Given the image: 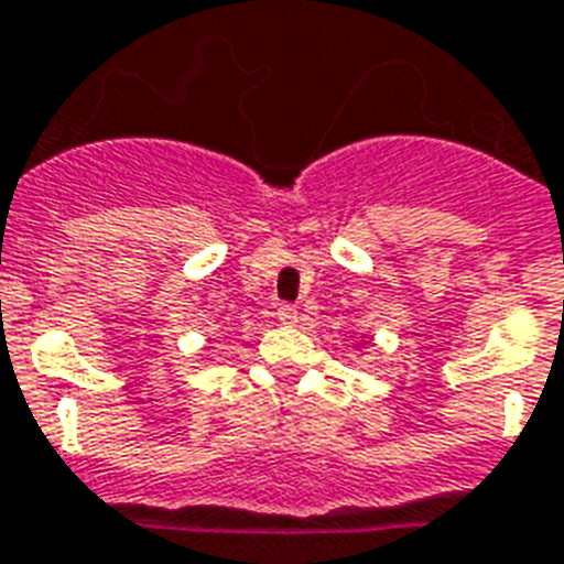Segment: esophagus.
Returning a JSON list of instances; mask_svg holds the SVG:
<instances>
[{
  "instance_id": "obj_1",
  "label": "esophagus",
  "mask_w": 564,
  "mask_h": 564,
  "mask_svg": "<svg viewBox=\"0 0 564 564\" xmlns=\"http://www.w3.org/2000/svg\"><path fill=\"white\" fill-rule=\"evenodd\" d=\"M278 318H281V325H295L299 322V310L292 307V304H281L278 307Z\"/></svg>"
}]
</instances>
